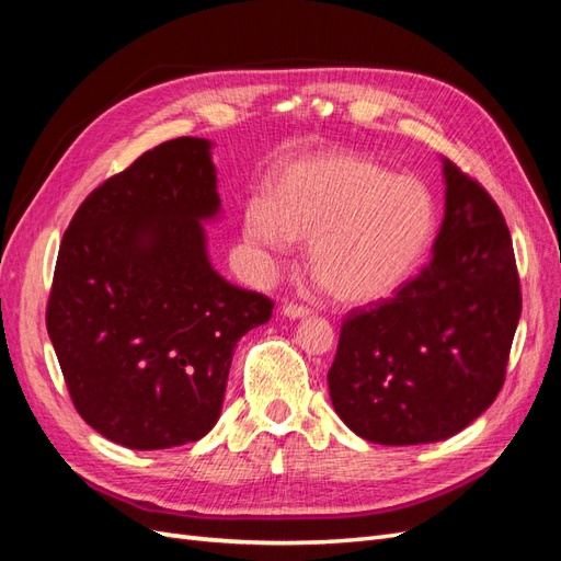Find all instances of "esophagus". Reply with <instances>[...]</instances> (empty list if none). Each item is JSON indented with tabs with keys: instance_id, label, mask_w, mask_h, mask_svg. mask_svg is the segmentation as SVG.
I'll list each match as a JSON object with an SVG mask.
<instances>
[{
	"instance_id": "34e87169",
	"label": "esophagus",
	"mask_w": 561,
	"mask_h": 561,
	"mask_svg": "<svg viewBox=\"0 0 561 561\" xmlns=\"http://www.w3.org/2000/svg\"><path fill=\"white\" fill-rule=\"evenodd\" d=\"M280 313L287 316V318H304V316L311 313V309L304 307V304H297V301H285L280 307Z\"/></svg>"
}]
</instances>
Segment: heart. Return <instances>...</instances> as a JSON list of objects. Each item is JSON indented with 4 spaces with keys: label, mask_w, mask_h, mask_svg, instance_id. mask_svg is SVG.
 <instances>
[{
    "label": "heart",
    "mask_w": 561,
    "mask_h": 561,
    "mask_svg": "<svg viewBox=\"0 0 561 561\" xmlns=\"http://www.w3.org/2000/svg\"><path fill=\"white\" fill-rule=\"evenodd\" d=\"M245 236L266 250L309 245V274L342 304H371L396 293L426 252L435 201L410 175L348 151L293 163L271 201L248 203Z\"/></svg>",
    "instance_id": "obj_1"
}]
</instances>
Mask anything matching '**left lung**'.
Here are the masks:
<instances>
[{"instance_id": "left-lung-1", "label": "left lung", "mask_w": 561, "mask_h": 561, "mask_svg": "<svg viewBox=\"0 0 561 561\" xmlns=\"http://www.w3.org/2000/svg\"><path fill=\"white\" fill-rule=\"evenodd\" d=\"M445 222L396 297L342 322L330 398L375 445H428L496 400L522 313L511 231L484 186L445 159Z\"/></svg>"}]
</instances>
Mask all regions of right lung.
Returning <instances> with one entry per match:
<instances>
[{
	"label": "right lung",
	"mask_w": 561,
	"mask_h": 561,
	"mask_svg": "<svg viewBox=\"0 0 561 561\" xmlns=\"http://www.w3.org/2000/svg\"><path fill=\"white\" fill-rule=\"evenodd\" d=\"M210 142L175 138L93 190L58 250L46 330L79 416L128 449L196 443L222 412L233 348L274 301L210 266Z\"/></svg>",
	"instance_id": "right-lung-1"
}]
</instances>
